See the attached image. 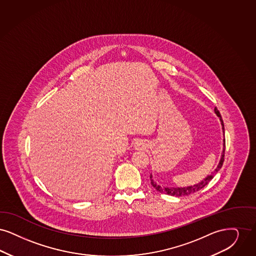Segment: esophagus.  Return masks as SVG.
I'll list each match as a JSON object with an SVG mask.
<instances>
[{
	"instance_id": "obj_1",
	"label": "esophagus",
	"mask_w": 256,
	"mask_h": 256,
	"mask_svg": "<svg viewBox=\"0 0 256 256\" xmlns=\"http://www.w3.org/2000/svg\"><path fill=\"white\" fill-rule=\"evenodd\" d=\"M136 147H138V148H142V147H144V144H142V142H136Z\"/></svg>"
}]
</instances>
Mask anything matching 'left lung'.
<instances>
[{
	"mask_svg": "<svg viewBox=\"0 0 256 256\" xmlns=\"http://www.w3.org/2000/svg\"><path fill=\"white\" fill-rule=\"evenodd\" d=\"M214 111L217 114V116L220 118V120H221V124H222V131H224V122H222V116H221V114H220V112L218 111V109L217 108H215L214 109ZM224 148H226V140H224V148H222V158H221V160H220V162H219V164H218V166L217 168L215 169V171L212 173L210 176H208L206 178H204V180H202L200 182L199 184H194L193 186H188V188H162L160 186H158V184H156V182L152 180V176H150V178H151V184L153 186V188H155L158 190V191H160V193H164V194H168V195H171V196H184V195H189V194H191V193H194V192H197V191H199L200 189L202 188H204L210 180H212L213 177H214V175L221 169V167L222 166V162H224Z\"/></svg>",
	"mask_w": 256,
	"mask_h": 256,
	"instance_id": "obj_1",
	"label": "left lung"
}]
</instances>
